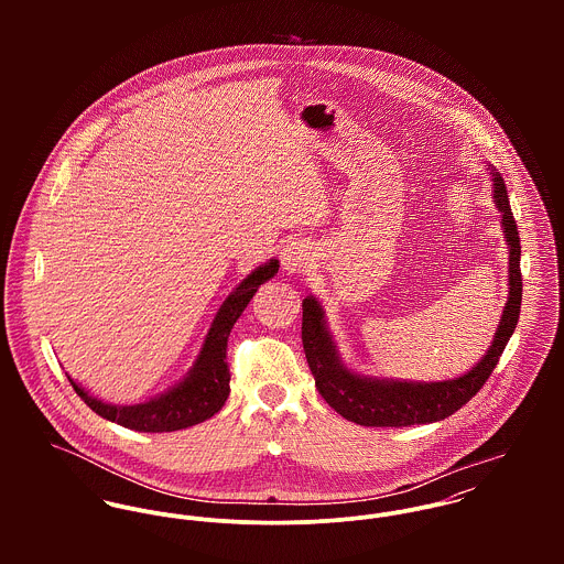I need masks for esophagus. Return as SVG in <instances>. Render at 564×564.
Segmentation results:
<instances>
[{
    "label": "esophagus",
    "mask_w": 564,
    "mask_h": 564,
    "mask_svg": "<svg viewBox=\"0 0 564 564\" xmlns=\"http://www.w3.org/2000/svg\"><path fill=\"white\" fill-rule=\"evenodd\" d=\"M308 256H311V251H308L306 242L291 241L284 245L280 260H282V267L286 269V273H300L308 264Z\"/></svg>",
    "instance_id": "esophagus-1"
}]
</instances>
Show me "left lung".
<instances>
[{
    "label": "left lung",
    "mask_w": 564,
    "mask_h": 564,
    "mask_svg": "<svg viewBox=\"0 0 564 564\" xmlns=\"http://www.w3.org/2000/svg\"><path fill=\"white\" fill-rule=\"evenodd\" d=\"M488 171L492 175V202L501 213L503 239L508 245V300L490 347L486 349L482 360L471 367V371L443 382H412L356 373L340 360L332 332L327 329L322 302L315 295H308L302 302V343L308 367L315 376V384L323 400L347 421L367 427H408L443 421L482 389L499 362L521 311V242L503 177L490 164Z\"/></svg>",
    "instance_id": "8db88e82"
}]
</instances>
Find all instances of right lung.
Instances as JSON below:
<instances>
[{
	"label": "right lung",
	"instance_id": "add662e5",
	"mask_svg": "<svg viewBox=\"0 0 564 564\" xmlns=\"http://www.w3.org/2000/svg\"><path fill=\"white\" fill-rule=\"evenodd\" d=\"M278 269L280 262L271 258L269 262L256 267L226 297L206 334L195 365L169 391L152 398L150 402L117 405L93 398L78 382L72 380V376H67L74 391L99 416L137 432H175L210 419L221 410L230 395V369L226 362L228 336L258 286L271 280Z\"/></svg>",
	"mask_w": 564,
	"mask_h": 564
}]
</instances>
